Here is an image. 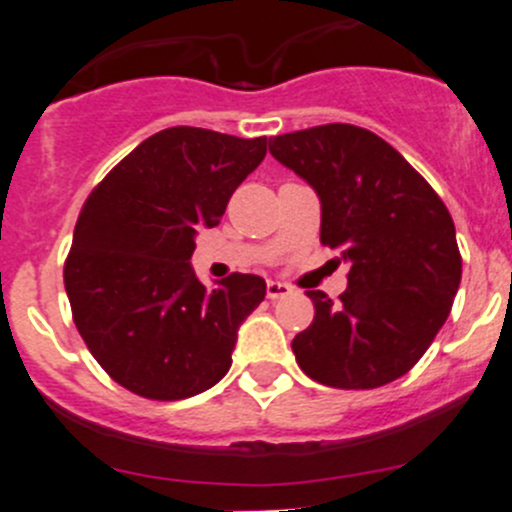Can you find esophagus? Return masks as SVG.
Instances as JSON below:
<instances>
[{"mask_svg": "<svg viewBox=\"0 0 512 512\" xmlns=\"http://www.w3.org/2000/svg\"><path fill=\"white\" fill-rule=\"evenodd\" d=\"M290 292L292 287L287 285V282H277V280L267 282V297H270V300H280V297L290 295Z\"/></svg>", "mask_w": 512, "mask_h": 512, "instance_id": "obj_1", "label": "esophagus"}]
</instances>
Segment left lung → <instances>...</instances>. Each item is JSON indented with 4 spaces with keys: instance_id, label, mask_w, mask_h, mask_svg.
Masks as SVG:
<instances>
[{
    "instance_id": "obj_1",
    "label": "left lung",
    "mask_w": 512,
    "mask_h": 512,
    "mask_svg": "<svg viewBox=\"0 0 512 512\" xmlns=\"http://www.w3.org/2000/svg\"><path fill=\"white\" fill-rule=\"evenodd\" d=\"M270 155L320 197V240L350 265L332 302L310 290L315 320L292 352L307 377L370 390L403 377L435 340L460 287L448 207L382 137L322 124L270 137Z\"/></svg>"
}]
</instances>
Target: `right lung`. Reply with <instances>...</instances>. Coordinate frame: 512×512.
Segmentation results:
<instances>
[{
	"label": "right lung",
	"instance_id": "right-lung-1",
	"mask_svg": "<svg viewBox=\"0 0 512 512\" xmlns=\"http://www.w3.org/2000/svg\"><path fill=\"white\" fill-rule=\"evenodd\" d=\"M267 137L170 127L124 157L84 202L64 265L74 325L114 382L150 400L205 393L227 375L237 330L265 280L207 290L190 260L232 192L265 160Z\"/></svg>",
	"mask_w": 512,
	"mask_h": 512
}]
</instances>
